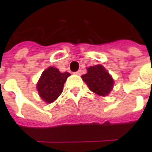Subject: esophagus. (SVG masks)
Segmentation results:
<instances>
[{
    "label": "esophagus",
    "instance_id": "esophagus-1",
    "mask_svg": "<svg viewBox=\"0 0 152 152\" xmlns=\"http://www.w3.org/2000/svg\"><path fill=\"white\" fill-rule=\"evenodd\" d=\"M74 74H76V75H78V76L81 75V70H79V71H77V72H74Z\"/></svg>",
    "mask_w": 152,
    "mask_h": 152
}]
</instances>
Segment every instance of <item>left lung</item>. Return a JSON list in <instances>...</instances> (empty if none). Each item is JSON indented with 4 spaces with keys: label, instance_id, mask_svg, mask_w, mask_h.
Segmentation results:
<instances>
[{
    "label": "left lung",
    "instance_id": "8db88e82",
    "mask_svg": "<svg viewBox=\"0 0 152 152\" xmlns=\"http://www.w3.org/2000/svg\"><path fill=\"white\" fill-rule=\"evenodd\" d=\"M87 73L81 76L89 89L96 94L107 96L112 91L114 80L102 65H95L87 68Z\"/></svg>",
    "mask_w": 152,
    "mask_h": 152
}]
</instances>
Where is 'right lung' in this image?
<instances>
[{"label": "right lung", "instance_id": "add662e5", "mask_svg": "<svg viewBox=\"0 0 152 152\" xmlns=\"http://www.w3.org/2000/svg\"><path fill=\"white\" fill-rule=\"evenodd\" d=\"M71 74L60 72L56 67L50 66L45 70L37 85L38 94L45 102H54L63 90L64 83Z\"/></svg>", "mask_w": 152, "mask_h": 152}]
</instances>
